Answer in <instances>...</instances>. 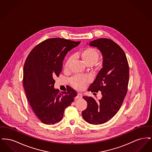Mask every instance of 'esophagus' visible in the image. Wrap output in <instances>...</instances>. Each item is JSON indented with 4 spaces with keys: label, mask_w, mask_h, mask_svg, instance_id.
Wrapping results in <instances>:
<instances>
[{
    "label": "esophagus",
    "mask_w": 152,
    "mask_h": 152,
    "mask_svg": "<svg viewBox=\"0 0 152 152\" xmlns=\"http://www.w3.org/2000/svg\"><path fill=\"white\" fill-rule=\"evenodd\" d=\"M82 97H83V96H82V94H81V93H78L77 96L76 97V98L77 99H81Z\"/></svg>",
    "instance_id": "1"
}]
</instances>
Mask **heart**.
<instances>
[{"label": "heart", "mask_w": 152, "mask_h": 152, "mask_svg": "<svg viewBox=\"0 0 152 152\" xmlns=\"http://www.w3.org/2000/svg\"><path fill=\"white\" fill-rule=\"evenodd\" d=\"M80 57L82 58L84 63L88 66H92L95 64L99 58V53L96 49L91 47H88L81 51L79 54ZM72 61V58H69L65 63L64 68L67 69ZM88 78L86 76L76 75L73 76L71 79V83L73 87L76 89H82L88 83Z\"/></svg>", "instance_id": "heart-1"}]
</instances>
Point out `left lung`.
<instances>
[{
	"mask_svg": "<svg viewBox=\"0 0 152 152\" xmlns=\"http://www.w3.org/2000/svg\"><path fill=\"white\" fill-rule=\"evenodd\" d=\"M89 45L100 50L103 61L88 91H101L102 98L96 101L92 97L83 96L88 105L82 116L87 123L99 125L108 121L120 108L128 91L129 69L123 49L112 40L100 38Z\"/></svg>",
	"mask_w": 152,
	"mask_h": 152,
	"instance_id": "left-lung-1",
	"label": "left lung"
}]
</instances>
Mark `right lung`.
<instances>
[{
  "mask_svg": "<svg viewBox=\"0 0 152 152\" xmlns=\"http://www.w3.org/2000/svg\"><path fill=\"white\" fill-rule=\"evenodd\" d=\"M80 42L52 38L37 45L26 58L23 68V84L29 104L42 123L53 125L61 120L76 92L70 88L59 92L54 88V77L62 71L63 62L68 51Z\"/></svg>",
  "mask_w": 152,
  "mask_h": 152,
  "instance_id": "add662e5",
  "label": "right lung"
}]
</instances>
